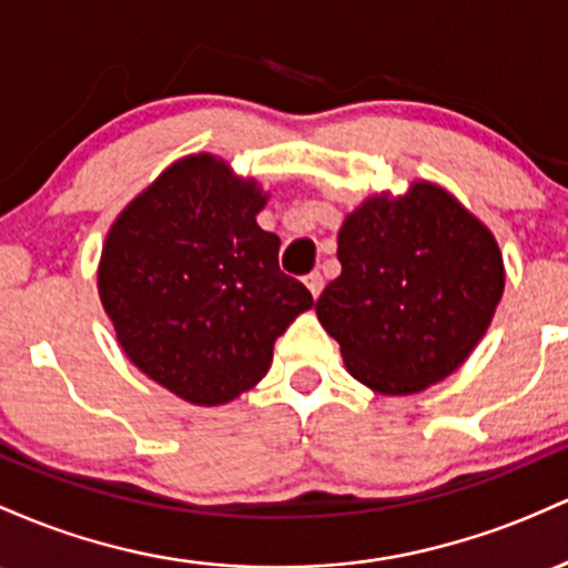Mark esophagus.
Segmentation results:
<instances>
[{
  "label": "esophagus",
  "mask_w": 568,
  "mask_h": 568,
  "mask_svg": "<svg viewBox=\"0 0 568 568\" xmlns=\"http://www.w3.org/2000/svg\"><path fill=\"white\" fill-rule=\"evenodd\" d=\"M305 286L311 290V295L318 297V295H322V290H324V276L318 271L308 273V276H305Z\"/></svg>",
  "instance_id": "34e87169"
}]
</instances>
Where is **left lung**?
Segmentation results:
<instances>
[{"label": "left lung", "instance_id": "left-lung-1", "mask_svg": "<svg viewBox=\"0 0 568 568\" xmlns=\"http://www.w3.org/2000/svg\"><path fill=\"white\" fill-rule=\"evenodd\" d=\"M343 271L316 316L356 381L416 394L467 359L505 292L494 235L454 195L418 182L369 199L337 233Z\"/></svg>", "mask_w": 568, "mask_h": 568}]
</instances>
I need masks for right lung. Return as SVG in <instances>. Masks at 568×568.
Here are the masks:
<instances>
[{
    "mask_svg": "<svg viewBox=\"0 0 568 568\" xmlns=\"http://www.w3.org/2000/svg\"><path fill=\"white\" fill-rule=\"evenodd\" d=\"M265 195L212 155L165 169L118 216L99 295L129 359L193 405L231 403L267 373L273 343L314 305L257 225Z\"/></svg>",
    "mask_w": 568,
    "mask_h": 568,
    "instance_id": "right-lung-1",
    "label": "right lung"
}]
</instances>
